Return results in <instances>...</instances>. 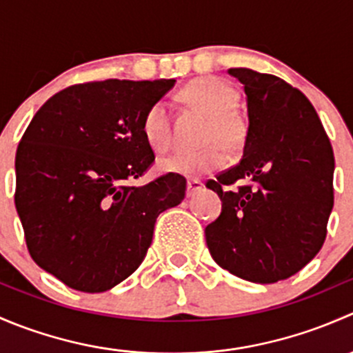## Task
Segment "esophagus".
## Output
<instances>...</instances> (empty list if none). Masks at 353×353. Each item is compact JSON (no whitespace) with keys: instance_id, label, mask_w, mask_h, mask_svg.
<instances>
[{"instance_id":"34e87169","label":"esophagus","mask_w":353,"mask_h":353,"mask_svg":"<svg viewBox=\"0 0 353 353\" xmlns=\"http://www.w3.org/2000/svg\"><path fill=\"white\" fill-rule=\"evenodd\" d=\"M203 190V183L198 179H190L188 181V196H194V194H198L199 191Z\"/></svg>"}]
</instances>
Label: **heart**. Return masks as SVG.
Returning a JSON list of instances; mask_svg holds the SVG:
<instances>
[{
  "label": "heart",
  "instance_id": "obj_1",
  "mask_svg": "<svg viewBox=\"0 0 353 353\" xmlns=\"http://www.w3.org/2000/svg\"><path fill=\"white\" fill-rule=\"evenodd\" d=\"M191 108L208 116L203 131V141L196 150H177L160 159L163 172L196 177L220 169L227 163L229 150H239L248 138V124L236 109L237 92L215 77L196 78L181 92ZM143 137L155 150L163 152L172 143V123L163 102H154L143 116Z\"/></svg>",
  "mask_w": 353,
  "mask_h": 353
}]
</instances>
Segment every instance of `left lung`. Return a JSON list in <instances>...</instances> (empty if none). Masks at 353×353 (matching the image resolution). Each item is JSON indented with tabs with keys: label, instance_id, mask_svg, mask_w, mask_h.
Listing matches in <instances>:
<instances>
[{
	"label": "left lung",
	"instance_id": "obj_1",
	"mask_svg": "<svg viewBox=\"0 0 353 353\" xmlns=\"http://www.w3.org/2000/svg\"><path fill=\"white\" fill-rule=\"evenodd\" d=\"M229 73L244 85L248 138L241 162L206 183L222 199V213L205 229L206 245L232 275L275 283L323 248L333 210V148L301 90L249 68Z\"/></svg>",
	"mask_w": 353,
	"mask_h": 353
}]
</instances>
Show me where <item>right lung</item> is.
Masks as SVG:
<instances>
[{
	"instance_id": "obj_1",
	"label": "right lung",
	"mask_w": 353,
	"mask_h": 353,
	"mask_svg": "<svg viewBox=\"0 0 353 353\" xmlns=\"http://www.w3.org/2000/svg\"><path fill=\"white\" fill-rule=\"evenodd\" d=\"M176 80L71 85L32 117L15 157V206L32 259L68 287L105 292L143 261L157 216L186 196L165 174L134 186L155 154L143 116Z\"/></svg>"
}]
</instances>
